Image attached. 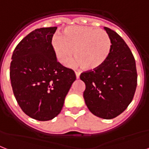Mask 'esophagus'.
<instances>
[{"instance_id": "34e87169", "label": "esophagus", "mask_w": 149, "mask_h": 149, "mask_svg": "<svg viewBox=\"0 0 149 149\" xmlns=\"http://www.w3.org/2000/svg\"><path fill=\"white\" fill-rule=\"evenodd\" d=\"M75 75H76V78H77V79H78V78H79V77H80V73H79V72H78V71H75Z\"/></svg>"}]
</instances>
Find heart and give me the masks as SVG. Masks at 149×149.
I'll use <instances>...</instances> for the list:
<instances>
[{
	"label": "heart",
	"instance_id": "heart-1",
	"mask_svg": "<svg viewBox=\"0 0 149 149\" xmlns=\"http://www.w3.org/2000/svg\"><path fill=\"white\" fill-rule=\"evenodd\" d=\"M51 47L59 62L65 64L73 54L76 64L86 71H93L109 57L112 41L105 30L76 25L67 28L62 36L54 35Z\"/></svg>",
	"mask_w": 149,
	"mask_h": 149
}]
</instances>
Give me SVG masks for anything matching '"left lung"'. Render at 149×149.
Returning a JSON list of instances; mask_svg holds the SVG:
<instances>
[{
	"label": "left lung",
	"instance_id": "8db88e82",
	"mask_svg": "<svg viewBox=\"0 0 149 149\" xmlns=\"http://www.w3.org/2000/svg\"><path fill=\"white\" fill-rule=\"evenodd\" d=\"M112 41L110 54L104 64L93 71L81 74L85 84L83 96L92 113L100 118L113 119L127 109L137 87L135 60L120 36L105 27Z\"/></svg>",
	"mask_w": 149,
	"mask_h": 149
}]
</instances>
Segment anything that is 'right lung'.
Wrapping results in <instances>:
<instances>
[{"label": "right lung", "instance_id": "add662e5", "mask_svg": "<svg viewBox=\"0 0 149 149\" xmlns=\"http://www.w3.org/2000/svg\"><path fill=\"white\" fill-rule=\"evenodd\" d=\"M56 27L36 29L14 50L10 79L17 102L26 115L47 121L61 111L76 76L57 61L51 47Z\"/></svg>", "mask_w": 149, "mask_h": 149}]
</instances>
